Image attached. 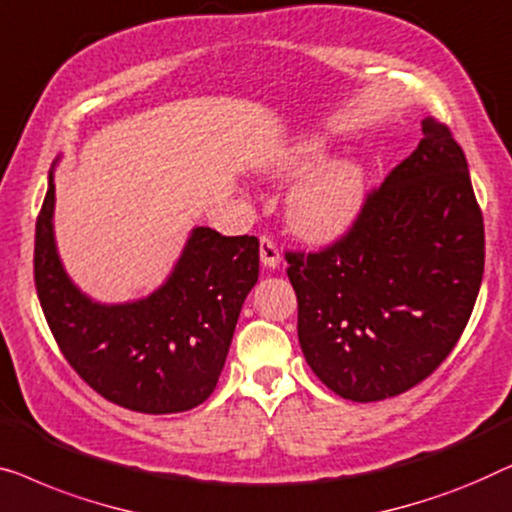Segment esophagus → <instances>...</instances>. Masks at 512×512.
<instances>
[{"mask_svg": "<svg viewBox=\"0 0 512 512\" xmlns=\"http://www.w3.org/2000/svg\"><path fill=\"white\" fill-rule=\"evenodd\" d=\"M259 259H262L266 269H276L280 264V250L269 236H262V239H259Z\"/></svg>", "mask_w": 512, "mask_h": 512, "instance_id": "obj_1", "label": "esophagus"}]
</instances>
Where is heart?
<instances>
[{
  "mask_svg": "<svg viewBox=\"0 0 512 512\" xmlns=\"http://www.w3.org/2000/svg\"><path fill=\"white\" fill-rule=\"evenodd\" d=\"M327 143L311 136L292 143L271 162L273 174H294L313 167ZM366 199V169L355 157H334L301 178L287 194V220L308 241H329L348 232Z\"/></svg>",
  "mask_w": 512,
  "mask_h": 512,
  "instance_id": "b5f03b06",
  "label": "heart"
}]
</instances>
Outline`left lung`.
I'll list each match as a JSON object with an SVG mask.
<instances>
[{
    "label": "left lung",
    "instance_id": "left-lung-1",
    "mask_svg": "<svg viewBox=\"0 0 512 512\" xmlns=\"http://www.w3.org/2000/svg\"><path fill=\"white\" fill-rule=\"evenodd\" d=\"M390 171L320 253H287L304 357L331 392L383 401L431 376L471 318L485 227L464 150L448 125Z\"/></svg>",
    "mask_w": 512,
    "mask_h": 512
}]
</instances>
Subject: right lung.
Here are the masks:
<instances>
[{
	"mask_svg": "<svg viewBox=\"0 0 512 512\" xmlns=\"http://www.w3.org/2000/svg\"><path fill=\"white\" fill-rule=\"evenodd\" d=\"M55 183L37 218L34 283L62 355L104 399L148 415L183 413L218 385L241 306L259 276L255 236L194 227L167 283L146 299L99 304L57 255Z\"/></svg>",
	"mask_w": 512,
	"mask_h": 512,
	"instance_id": "obj_1",
	"label": "right lung"
}]
</instances>
